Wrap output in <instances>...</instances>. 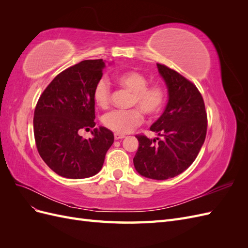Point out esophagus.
<instances>
[{"mask_svg":"<svg viewBox=\"0 0 248 248\" xmlns=\"http://www.w3.org/2000/svg\"><path fill=\"white\" fill-rule=\"evenodd\" d=\"M125 136H123V134H119V133H115V140H122L124 139Z\"/></svg>","mask_w":248,"mask_h":248,"instance_id":"1","label":"esophagus"}]
</instances>
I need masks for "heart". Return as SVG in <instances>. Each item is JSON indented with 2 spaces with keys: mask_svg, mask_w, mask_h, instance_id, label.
<instances>
[{
  "mask_svg": "<svg viewBox=\"0 0 248 248\" xmlns=\"http://www.w3.org/2000/svg\"><path fill=\"white\" fill-rule=\"evenodd\" d=\"M117 82L133 93L132 106H138L147 115L153 116L161 110L166 101V92L159 85H149V79L139 71H124L117 76ZM95 103L106 108L110 101V87L107 79L101 78L96 82L93 90ZM142 121L141 111L139 108L115 109L103 117V125L119 134L131 132Z\"/></svg>",
  "mask_w": 248,
  "mask_h": 248,
  "instance_id": "obj_1",
  "label": "heart"
}]
</instances>
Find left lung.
<instances>
[{"label":"left lung","instance_id":"obj_1","mask_svg":"<svg viewBox=\"0 0 248 248\" xmlns=\"http://www.w3.org/2000/svg\"><path fill=\"white\" fill-rule=\"evenodd\" d=\"M168 88L163 114L150 127L156 139L137 136L139 149L133 164L140 175L167 180L181 174L197 158L207 132L205 103L198 88L177 71L157 64Z\"/></svg>","mask_w":248,"mask_h":248}]
</instances>
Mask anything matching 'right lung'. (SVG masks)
<instances>
[{
	"label": "right lung",
	"instance_id": "1",
	"mask_svg": "<svg viewBox=\"0 0 248 248\" xmlns=\"http://www.w3.org/2000/svg\"><path fill=\"white\" fill-rule=\"evenodd\" d=\"M103 60H85L51 80L37 102L34 137L43 161L56 174L69 179L96 175L114 142V133L95 128L93 90L102 78ZM94 129L93 138L79 136L80 129Z\"/></svg>",
	"mask_w": 248,
	"mask_h": 248
}]
</instances>
